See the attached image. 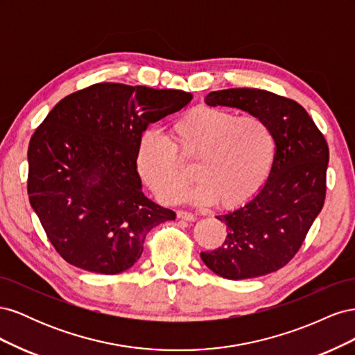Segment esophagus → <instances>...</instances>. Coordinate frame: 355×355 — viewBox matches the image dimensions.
Instances as JSON below:
<instances>
[{
    "label": "esophagus",
    "instance_id": "esophagus-1",
    "mask_svg": "<svg viewBox=\"0 0 355 355\" xmlns=\"http://www.w3.org/2000/svg\"><path fill=\"white\" fill-rule=\"evenodd\" d=\"M176 216H178V219H184V220H188V222L196 220V214H192V213L185 211V210H178Z\"/></svg>",
    "mask_w": 355,
    "mask_h": 355
}]
</instances>
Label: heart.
I'll use <instances>...</instances> for the list:
<instances>
[{"mask_svg":"<svg viewBox=\"0 0 355 355\" xmlns=\"http://www.w3.org/2000/svg\"><path fill=\"white\" fill-rule=\"evenodd\" d=\"M275 141L261 116L198 106L170 127V142L148 135L137 151V170L159 201L196 204L218 201L239 207L262 188L270 175ZM196 163L198 184L182 196ZM182 197L180 198V196Z\"/></svg>","mask_w":355,"mask_h":355,"instance_id":"heart-1","label":"heart"}]
</instances>
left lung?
<instances>
[{"mask_svg":"<svg viewBox=\"0 0 355 355\" xmlns=\"http://www.w3.org/2000/svg\"><path fill=\"white\" fill-rule=\"evenodd\" d=\"M209 106H230L261 116L270 125L275 155L270 176L244 206L220 216L227 239L201 252L210 270L228 280H245L280 270L297 253L323 209L329 146L297 102L259 89L210 92Z\"/></svg>","mask_w":355,"mask_h":355,"instance_id":"left-lung-1","label":"left lung"}]
</instances>
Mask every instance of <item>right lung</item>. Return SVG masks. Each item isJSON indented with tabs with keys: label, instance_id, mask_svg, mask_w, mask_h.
Segmentation results:
<instances>
[{
	"label": "right lung",
	"instance_id": "obj_1",
	"mask_svg": "<svg viewBox=\"0 0 355 355\" xmlns=\"http://www.w3.org/2000/svg\"><path fill=\"white\" fill-rule=\"evenodd\" d=\"M191 99L182 90L99 83L63 98L32 135L29 202L68 263L120 274L141 257L146 234L176 218L144 194L136 161L148 125Z\"/></svg>",
	"mask_w": 355,
	"mask_h": 355
}]
</instances>
